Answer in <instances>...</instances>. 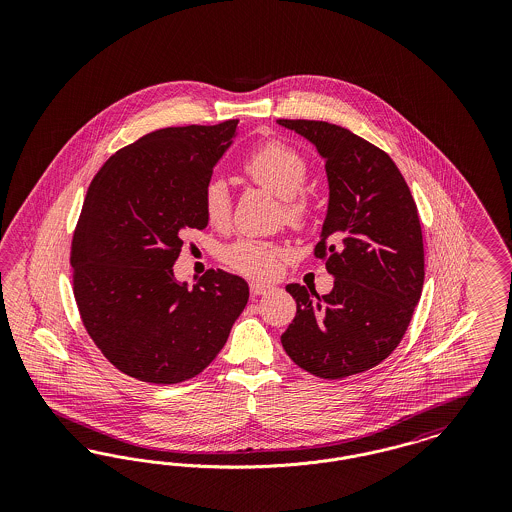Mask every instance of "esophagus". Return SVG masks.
Returning <instances> with one entry per match:
<instances>
[{"instance_id":"esophagus-1","label":"esophagus","mask_w":512,"mask_h":512,"mask_svg":"<svg viewBox=\"0 0 512 512\" xmlns=\"http://www.w3.org/2000/svg\"><path fill=\"white\" fill-rule=\"evenodd\" d=\"M272 288L267 286V284H259V282H251L249 284V292L251 295H265V293L270 292Z\"/></svg>"}]
</instances>
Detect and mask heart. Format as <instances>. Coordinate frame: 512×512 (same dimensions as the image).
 <instances>
[{"label":"heart","mask_w":512,"mask_h":512,"mask_svg":"<svg viewBox=\"0 0 512 512\" xmlns=\"http://www.w3.org/2000/svg\"><path fill=\"white\" fill-rule=\"evenodd\" d=\"M245 176L282 197L284 217L295 226L305 228L313 219V197L305 190L309 178L307 157L286 142L268 140L253 147L242 163ZM201 207L207 222L215 228L228 224L232 213V197L222 178H211L201 195ZM288 249L278 242L242 236L224 245L220 259L236 272L251 278H270L278 272L280 261Z\"/></svg>","instance_id":"b5f03b06"}]
</instances>
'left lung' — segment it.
<instances>
[{
  "label": "left lung",
  "mask_w": 512,
  "mask_h": 512,
  "mask_svg": "<svg viewBox=\"0 0 512 512\" xmlns=\"http://www.w3.org/2000/svg\"><path fill=\"white\" fill-rule=\"evenodd\" d=\"M317 146L330 184L315 257L334 288L286 286L297 303L282 345L318 378L341 380L388 359L401 343L424 284V244L411 190L380 147L324 121L278 119Z\"/></svg>",
  "instance_id": "1"
}]
</instances>
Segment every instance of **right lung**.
Returning <instances> with one entry per match:
<instances>
[{"instance_id": "right-lung-1", "label": "right lung", "mask_w": 512, "mask_h": 512, "mask_svg": "<svg viewBox=\"0 0 512 512\" xmlns=\"http://www.w3.org/2000/svg\"><path fill=\"white\" fill-rule=\"evenodd\" d=\"M238 122L149 132L119 149L86 192L71 244L74 299L88 336L130 378H194L244 311L240 276L209 268L188 290L172 274L184 234L207 226L203 188Z\"/></svg>"}]
</instances>
